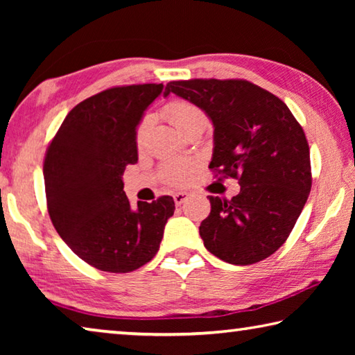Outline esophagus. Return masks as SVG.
I'll use <instances>...</instances> for the list:
<instances>
[{"instance_id":"34e87169","label":"esophagus","mask_w":355,"mask_h":355,"mask_svg":"<svg viewBox=\"0 0 355 355\" xmlns=\"http://www.w3.org/2000/svg\"><path fill=\"white\" fill-rule=\"evenodd\" d=\"M188 197H189L188 192H175V194H173V202H175L177 205H182V203L188 200Z\"/></svg>"}]
</instances>
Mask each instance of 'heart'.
Listing matches in <instances>:
<instances>
[{
  "instance_id": "obj_1",
  "label": "heart",
  "mask_w": 355,
  "mask_h": 355,
  "mask_svg": "<svg viewBox=\"0 0 355 355\" xmlns=\"http://www.w3.org/2000/svg\"><path fill=\"white\" fill-rule=\"evenodd\" d=\"M166 116L169 117L173 127H175L180 133L184 135L196 127H207L208 117L199 106L191 103V101L177 100L171 101L169 105L164 107ZM148 125V119H142L139 127L136 130V139L137 142H142L144 133ZM191 175V164L189 163H169L164 167V177L169 183L173 184H183L188 182Z\"/></svg>"
}]
</instances>
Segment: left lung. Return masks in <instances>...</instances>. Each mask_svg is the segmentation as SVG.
I'll use <instances>...</instances> for the list:
<instances>
[{"label":"left lung","instance_id":"8db88e82","mask_svg":"<svg viewBox=\"0 0 355 355\" xmlns=\"http://www.w3.org/2000/svg\"><path fill=\"white\" fill-rule=\"evenodd\" d=\"M171 92L209 117V169L241 186L230 200L209 196L211 213L199 227L205 248L241 266L272 255L290 236L311 189L302 127L279 97L244 80L171 81L164 97Z\"/></svg>","mask_w":355,"mask_h":355}]
</instances>
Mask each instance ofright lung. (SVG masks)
<instances>
[{
  "label": "right lung",
  "mask_w": 355,
  "mask_h": 355,
  "mask_svg": "<svg viewBox=\"0 0 355 355\" xmlns=\"http://www.w3.org/2000/svg\"><path fill=\"white\" fill-rule=\"evenodd\" d=\"M163 84L111 87L64 119L46 148V207L65 244L91 266L131 272L156 255L175 203L163 196L131 208L125 167L137 163L136 130Z\"/></svg>",
  "instance_id": "1"
}]
</instances>
